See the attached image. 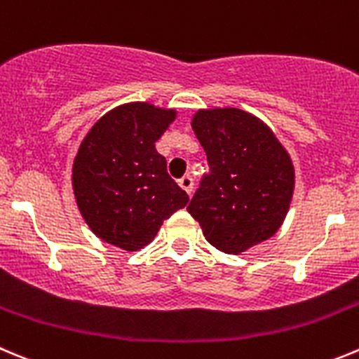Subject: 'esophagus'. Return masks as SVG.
Instances as JSON below:
<instances>
[{
    "label": "esophagus",
    "mask_w": 359,
    "mask_h": 359,
    "mask_svg": "<svg viewBox=\"0 0 359 359\" xmlns=\"http://www.w3.org/2000/svg\"><path fill=\"white\" fill-rule=\"evenodd\" d=\"M179 184H180V187H182V189L186 191L187 195H191V191H193V186H195V182H193V177H191V175H184L182 179H179Z\"/></svg>",
    "instance_id": "34e87169"
}]
</instances>
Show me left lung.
Masks as SVG:
<instances>
[{"mask_svg":"<svg viewBox=\"0 0 359 359\" xmlns=\"http://www.w3.org/2000/svg\"><path fill=\"white\" fill-rule=\"evenodd\" d=\"M209 173L187 205L205 239L241 253L280 229L294 193V166L273 130L236 108L198 111L191 123Z\"/></svg>","mask_w":359,"mask_h":359,"instance_id":"8db88e82","label":"left lung"}]
</instances>
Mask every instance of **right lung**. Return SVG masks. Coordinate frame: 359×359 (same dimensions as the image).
Returning a JSON list of instances; mask_svg holds the SVG:
<instances>
[{"label":"right lung","instance_id":"1","mask_svg":"<svg viewBox=\"0 0 359 359\" xmlns=\"http://www.w3.org/2000/svg\"><path fill=\"white\" fill-rule=\"evenodd\" d=\"M173 118V109L126 104L83 140L72 168L74 195L90 229L106 243L140 250L189 202L154 145Z\"/></svg>","mask_w":359,"mask_h":359}]
</instances>
